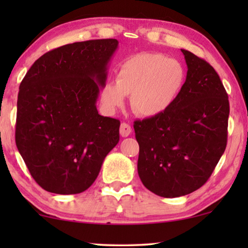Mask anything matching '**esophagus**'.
I'll return each mask as SVG.
<instances>
[{
  "instance_id": "obj_1",
  "label": "esophagus",
  "mask_w": 248,
  "mask_h": 248,
  "mask_svg": "<svg viewBox=\"0 0 248 248\" xmlns=\"http://www.w3.org/2000/svg\"><path fill=\"white\" fill-rule=\"evenodd\" d=\"M120 133L123 138L128 137L132 133V127L130 124L127 123H122L121 124V128H120Z\"/></svg>"
}]
</instances>
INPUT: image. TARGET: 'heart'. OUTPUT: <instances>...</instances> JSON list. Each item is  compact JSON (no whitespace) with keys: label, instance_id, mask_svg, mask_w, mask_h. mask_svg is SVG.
Returning a JSON list of instances; mask_svg holds the SVG:
<instances>
[{"label":"heart","instance_id":"b5f03b06","mask_svg":"<svg viewBox=\"0 0 248 248\" xmlns=\"http://www.w3.org/2000/svg\"><path fill=\"white\" fill-rule=\"evenodd\" d=\"M184 66L164 54H138L118 66L116 81H108L101 89L105 109L113 113L131 94V106L141 116L154 117L168 110L183 90Z\"/></svg>","mask_w":248,"mask_h":248}]
</instances>
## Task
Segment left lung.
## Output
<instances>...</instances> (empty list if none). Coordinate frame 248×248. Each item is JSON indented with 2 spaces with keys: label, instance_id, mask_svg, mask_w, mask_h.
Here are the masks:
<instances>
[{
  "label": "left lung",
  "instance_id": "left-lung-1",
  "mask_svg": "<svg viewBox=\"0 0 248 248\" xmlns=\"http://www.w3.org/2000/svg\"><path fill=\"white\" fill-rule=\"evenodd\" d=\"M187 74L168 110L134 122L141 182L162 198H178L204 185L225 152L229 100L216 70L186 49Z\"/></svg>",
  "mask_w": 248,
  "mask_h": 248
}]
</instances>
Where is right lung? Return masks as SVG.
I'll use <instances>...</instances> for the list:
<instances>
[{
  "label": "right lung",
  "instance_id": "obj_1",
  "mask_svg": "<svg viewBox=\"0 0 248 248\" xmlns=\"http://www.w3.org/2000/svg\"><path fill=\"white\" fill-rule=\"evenodd\" d=\"M116 39L61 46L40 56L20 83L16 144L45 191L78 194L93 185L120 141L121 122L98 114Z\"/></svg>",
  "mask_w": 248,
  "mask_h": 248
}]
</instances>
